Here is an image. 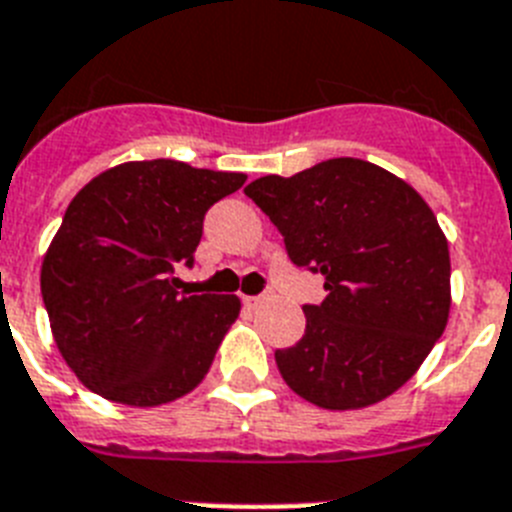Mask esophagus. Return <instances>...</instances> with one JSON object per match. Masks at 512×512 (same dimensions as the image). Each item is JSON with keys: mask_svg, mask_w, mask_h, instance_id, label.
I'll use <instances>...</instances> for the list:
<instances>
[{"mask_svg": "<svg viewBox=\"0 0 512 512\" xmlns=\"http://www.w3.org/2000/svg\"><path fill=\"white\" fill-rule=\"evenodd\" d=\"M270 294H260V296H244V304H249V307H260L263 302H268Z\"/></svg>", "mask_w": 512, "mask_h": 512, "instance_id": "34e87169", "label": "esophagus"}]
</instances>
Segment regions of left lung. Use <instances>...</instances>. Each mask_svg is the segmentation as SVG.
Returning <instances> with one entry per match:
<instances>
[{"mask_svg": "<svg viewBox=\"0 0 512 512\" xmlns=\"http://www.w3.org/2000/svg\"><path fill=\"white\" fill-rule=\"evenodd\" d=\"M244 195L296 268L322 273L304 336L276 351L283 380L330 411L364 409L409 382L448 325L450 255L419 192L359 158L260 176Z\"/></svg>", "mask_w": 512, "mask_h": 512, "instance_id": "8db88e82", "label": "left lung"}]
</instances>
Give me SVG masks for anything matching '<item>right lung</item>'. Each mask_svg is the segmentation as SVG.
Here are the masks:
<instances>
[{
  "label": "right lung",
  "instance_id": "right-lung-1",
  "mask_svg": "<svg viewBox=\"0 0 512 512\" xmlns=\"http://www.w3.org/2000/svg\"><path fill=\"white\" fill-rule=\"evenodd\" d=\"M244 174L182 161H132L77 192L41 268V294L64 362L114 403L161 406L200 385L239 315L231 294L179 289L210 205Z\"/></svg>",
  "mask_w": 512,
  "mask_h": 512
}]
</instances>
